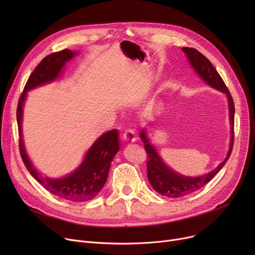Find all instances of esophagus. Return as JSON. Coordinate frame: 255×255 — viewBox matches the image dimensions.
<instances>
[{
  "label": "esophagus",
  "instance_id": "34e87169",
  "mask_svg": "<svg viewBox=\"0 0 255 255\" xmlns=\"http://www.w3.org/2000/svg\"><path fill=\"white\" fill-rule=\"evenodd\" d=\"M123 139L129 142H133L136 140V136H135V131L133 129H127L123 132Z\"/></svg>",
  "mask_w": 255,
  "mask_h": 255
}]
</instances>
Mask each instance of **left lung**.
<instances>
[{
    "mask_svg": "<svg viewBox=\"0 0 255 255\" xmlns=\"http://www.w3.org/2000/svg\"><path fill=\"white\" fill-rule=\"evenodd\" d=\"M183 51L186 53L190 65L193 67V69L196 73L202 77L205 82L223 93L226 94L227 100H229V107H230V122L232 126L231 130V145L230 150L227 152L226 158L223 161L211 172L204 175L202 177L197 178H190L181 176L176 171L170 169L160 158L154 146L150 143L148 137L145 135L144 130L140 132V137L144 143V150L148 156V162H146V171H148V179L150 184L154 188L156 192L161 194L166 197H182L185 195H188L198 189L203 188V187L209 183L216 173L224 166L227 160H229L233 146H234V137H235V131H234V123H235V104L234 99L231 95V93L225 86L223 79L221 78L220 74L217 70L214 68L212 63L198 50L191 47H183Z\"/></svg>",
    "mask_w": 255,
    "mask_h": 255,
    "instance_id": "left-lung-1",
    "label": "left lung"
}]
</instances>
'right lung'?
Here are the masks:
<instances>
[{
	"instance_id": "add662e5",
	"label": "right lung",
	"mask_w": 255,
	"mask_h": 255,
	"mask_svg": "<svg viewBox=\"0 0 255 255\" xmlns=\"http://www.w3.org/2000/svg\"><path fill=\"white\" fill-rule=\"evenodd\" d=\"M75 56V52L64 49L50 53L38 64L26 82L23 92L19 97L16 119L18 125L19 152L26 169L44 188L50 193L71 202H88L95 198L107 180L113 158L120 150L118 130L114 129L105 132L88 151L84 161L75 171L63 179H49L42 177L33 166L25 153L22 132V107L28 91L50 83L59 77L64 65Z\"/></svg>"
}]
</instances>
